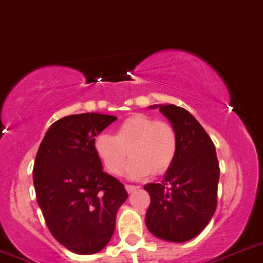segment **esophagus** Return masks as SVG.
<instances>
[{"instance_id": "esophagus-1", "label": "esophagus", "mask_w": 263, "mask_h": 263, "mask_svg": "<svg viewBox=\"0 0 263 263\" xmlns=\"http://www.w3.org/2000/svg\"><path fill=\"white\" fill-rule=\"evenodd\" d=\"M139 188V185H132V184H126V191L128 193H132L134 191H136Z\"/></svg>"}]
</instances>
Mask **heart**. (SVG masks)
I'll return each instance as SVG.
<instances>
[{"instance_id":"obj_1","label":"heart","mask_w":263,"mask_h":263,"mask_svg":"<svg viewBox=\"0 0 263 263\" xmlns=\"http://www.w3.org/2000/svg\"><path fill=\"white\" fill-rule=\"evenodd\" d=\"M128 151L132 159L127 164V178L142 179L153 172L165 173L177 156L178 136L166 122L137 113L121 122L113 136L102 134L94 141L95 155L115 176L123 171Z\"/></svg>"}]
</instances>
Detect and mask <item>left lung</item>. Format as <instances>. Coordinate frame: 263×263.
I'll return each instance as SVG.
<instances>
[{"mask_svg":"<svg viewBox=\"0 0 263 263\" xmlns=\"http://www.w3.org/2000/svg\"><path fill=\"white\" fill-rule=\"evenodd\" d=\"M159 108L178 136V151L161 183H147L150 195L145 222L166 242L183 243L200 234L216 209L220 169L215 145L197 119L174 104Z\"/></svg>","mask_w":263,"mask_h":263,"instance_id":"8db88e82","label":"left lung"}]
</instances>
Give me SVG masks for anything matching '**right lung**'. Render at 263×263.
Masks as SVG:
<instances>
[{"mask_svg":"<svg viewBox=\"0 0 263 263\" xmlns=\"http://www.w3.org/2000/svg\"><path fill=\"white\" fill-rule=\"evenodd\" d=\"M116 119L94 112L63 117L36 153V201L50 234L73 253H97L109 243L118 209L128 197L94 153L95 137Z\"/></svg>","mask_w":263,"mask_h":263,"instance_id":"add662e5","label":"right lung"}]
</instances>
